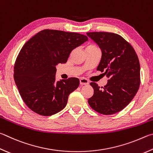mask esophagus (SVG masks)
<instances>
[{"label":"esophagus","instance_id":"esophagus-1","mask_svg":"<svg viewBox=\"0 0 153 153\" xmlns=\"http://www.w3.org/2000/svg\"><path fill=\"white\" fill-rule=\"evenodd\" d=\"M79 82L81 85H87L89 84L88 80L86 78H84V77H82V78H80Z\"/></svg>","mask_w":153,"mask_h":153}]
</instances>
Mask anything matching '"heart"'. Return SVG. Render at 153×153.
<instances>
[{
    "label": "heart",
    "instance_id": "obj_1",
    "mask_svg": "<svg viewBox=\"0 0 153 153\" xmlns=\"http://www.w3.org/2000/svg\"><path fill=\"white\" fill-rule=\"evenodd\" d=\"M95 48H98V47H97L95 45H94V44H89V45H87V47H86V49H95Z\"/></svg>",
    "mask_w": 153,
    "mask_h": 153
}]
</instances>
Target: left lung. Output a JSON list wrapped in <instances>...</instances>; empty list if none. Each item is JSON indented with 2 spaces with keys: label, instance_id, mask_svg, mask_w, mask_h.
<instances>
[{
  "label": "left lung",
  "instance_id": "obj_1",
  "mask_svg": "<svg viewBox=\"0 0 153 153\" xmlns=\"http://www.w3.org/2000/svg\"><path fill=\"white\" fill-rule=\"evenodd\" d=\"M87 35L102 51L97 70L104 71L109 78L104 87L90 83L94 94L88 99V104L102 114H114L123 110L138 90L140 84L138 57L132 45L118 34L90 32Z\"/></svg>",
  "mask_w": 153,
  "mask_h": 153
}]
</instances>
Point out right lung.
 <instances>
[{
    "mask_svg": "<svg viewBox=\"0 0 153 153\" xmlns=\"http://www.w3.org/2000/svg\"><path fill=\"white\" fill-rule=\"evenodd\" d=\"M88 40L87 36L77 33L45 29L25 44L15 61L14 79L30 110L49 116L66 106L79 80L69 77L56 82V65L66 63L72 50Z\"/></svg>",
    "mask_w": 153,
    "mask_h": 153,
    "instance_id": "right-lung-1",
    "label": "right lung"
}]
</instances>
